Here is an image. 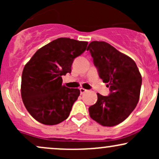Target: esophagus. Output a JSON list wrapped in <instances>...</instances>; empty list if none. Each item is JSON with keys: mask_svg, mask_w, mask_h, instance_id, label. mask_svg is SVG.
I'll list each match as a JSON object with an SVG mask.
<instances>
[{"mask_svg": "<svg viewBox=\"0 0 159 159\" xmlns=\"http://www.w3.org/2000/svg\"><path fill=\"white\" fill-rule=\"evenodd\" d=\"M87 90L86 89H84V88H80V93H81V94H83L85 92H87Z\"/></svg>", "mask_w": 159, "mask_h": 159, "instance_id": "obj_1", "label": "esophagus"}]
</instances>
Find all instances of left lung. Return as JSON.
Listing matches in <instances>:
<instances>
[{
    "label": "left lung",
    "instance_id": "1",
    "mask_svg": "<svg viewBox=\"0 0 159 159\" xmlns=\"http://www.w3.org/2000/svg\"><path fill=\"white\" fill-rule=\"evenodd\" d=\"M90 51L99 78L107 83L110 93H97L96 104L89 107L90 117L103 126L124 121L139 101L142 78L135 62L105 42H91Z\"/></svg>",
    "mask_w": 159,
    "mask_h": 159
}]
</instances>
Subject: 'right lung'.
I'll list each match as a JSON object with an SVG mask.
<instances>
[{"label":"right lung","mask_w":159,"mask_h":159,"mask_svg":"<svg viewBox=\"0 0 159 159\" xmlns=\"http://www.w3.org/2000/svg\"><path fill=\"white\" fill-rule=\"evenodd\" d=\"M87 44L59 38L39 48L25 66L21 98L29 114L38 122L52 125L68 118L80 90L62 85V75L71 73L75 58L84 52Z\"/></svg>","instance_id":"obj_1"}]
</instances>
